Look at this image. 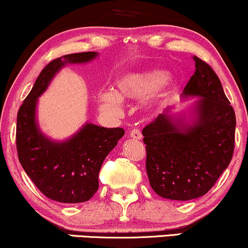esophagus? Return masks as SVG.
I'll list each match as a JSON object with an SVG mask.
<instances>
[{
    "label": "esophagus",
    "mask_w": 248,
    "mask_h": 248,
    "mask_svg": "<svg viewBox=\"0 0 248 248\" xmlns=\"http://www.w3.org/2000/svg\"><path fill=\"white\" fill-rule=\"evenodd\" d=\"M129 136L134 140H141L142 139V133H141V130H140V129H133V130H130Z\"/></svg>",
    "instance_id": "esophagus-1"
}]
</instances>
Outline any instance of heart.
Instances as JSON below:
<instances>
[{"label": "heart", "instance_id": "b5f03b06", "mask_svg": "<svg viewBox=\"0 0 248 248\" xmlns=\"http://www.w3.org/2000/svg\"><path fill=\"white\" fill-rule=\"evenodd\" d=\"M170 84L169 75L159 70L132 71L121 75L114 82L113 91H100L98 103L101 109L118 113L121 111V100L142 99L164 91Z\"/></svg>", "mask_w": 248, "mask_h": 248}]
</instances>
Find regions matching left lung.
I'll use <instances>...</instances> for the list:
<instances>
[{"mask_svg":"<svg viewBox=\"0 0 248 248\" xmlns=\"http://www.w3.org/2000/svg\"><path fill=\"white\" fill-rule=\"evenodd\" d=\"M184 97H201L192 124L169 109L143 128L151 188L164 199L188 201L204 195L228 168L234 150L235 114L218 76L198 56Z\"/></svg>","mask_w":248,"mask_h":248,"instance_id":"1","label":"left lung"}]
</instances>
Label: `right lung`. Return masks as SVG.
I'll list each match as a JSON object with an SVG mask.
<instances>
[{
	"label": "right lung",
	"instance_id": "obj_1",
	"mask_svg": "<svg viewBox=\"0 0 248 248\" xmlns=\"http://www.w3.org/2000/svg\"><path fill=\"white\" fill-rule=\"evenodd\" d=\"M98 53L63 55L50 61L39 74L17 114L16 147L19 163L45 196L61 203L89 201L97 192L104 159L124 135L122 128L86 124L70 139L56 142L39 129L35 108L56 73L67 63H85Z\"/></svg>",
	"mask_w": 248,
	"mask_h": 248
}]
</instances>
